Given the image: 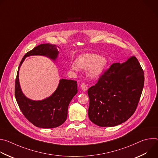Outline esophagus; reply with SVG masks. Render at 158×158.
<instances>
[{"label": "esophagus", "mask_w": 158, "mask_h": 158, "mask_svg": "<svg viewBox=\"0 0 158 158\" xmlns=\"http://www.w3.org/2000/svg\"><path fill=\"white\" fill-rule=\"evenodd\" d=\"M81 89H82V91H84V92L87 91V85H85V83H82L81 84Z\"/></svg>", "instance_id": "1"}]
</instances>
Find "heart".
Returning <instances> with one entry per match:
<instances>
[{
	"instance_id": "1",
	"label": "heart",
	"mask_w": 158,
	"mask_h": 158,
	"mask_svg": "<svg viewBox=\"0 0 158 158\" xmlns=\"http://www.w3.org/2000/svg\"><path fill=\"white\" fill-rule=\"evenodd\" d=\"M106 64V59L96 54H83L76 60L77 67L82 69H88V74L93 78L98 77L102 73ZM71 69L76 71L77 67L73 65Z\"/></svg>"
}]
</instances>
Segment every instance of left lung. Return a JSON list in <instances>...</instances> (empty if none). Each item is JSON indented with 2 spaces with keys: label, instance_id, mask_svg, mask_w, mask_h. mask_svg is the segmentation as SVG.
I'll return each mask as SVG.
<instances>
[{
  "label": "left lung",
  "instance_id": "left-lung-1",
  "mask_svg": "<svg viewBox=\"0 0 158 158\" xmlns=\"http://www.w3.org/2000/svg\"><path fill=\"white\" fill-rule=\"evenodd\" d=\"M144 83V71L135 56L112 64L88 89L89 119L101 127L126 121L138 107Z\"/></svg>",
  "mask_w": 158,
  "mask_h": 158
}]
</instances>
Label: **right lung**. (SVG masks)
Here are the masks:
<instances>
[{
    "instance_id": "right-lung-1",
    "label": "right lung",
    "mask_w": 158,
    "mask_h": 158,
    "mask_svg": "<svg viewBox=\"0 0 158 158\" xmlns=\"http://www.w3.org/2000/svg\"><path fill=\"white\" fill-rule=\"evenodd\" d=\"M58 53L56 45L40 44L27 52L19 64L15 83V97L22 114L29 122L38 127H57L65 121L69 104L77 93V81L60 79L52 96L42 101H32L27 98L21 91L19 81V68L27 56H46L55 60Z\"/></svg>"
}]
</instances>
